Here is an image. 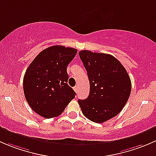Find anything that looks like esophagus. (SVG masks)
Wrapping results in <instances>:
<instances>
[{
  "label": "esophagus",
  "instance_id": "1",
  "mask_svg": "<svg viewBox=\"0 0 156 156\" xmlns=\"http://www.w3.org/2000/svg\"><path fill=\"white\" fill-rule=\"evenodd\" d=\"M74 90H75V91L76 93H78V86H75V87H74Z\"/></svg>",
  "mask_w": 156,
  "mask_h": 156
}]
</instances>
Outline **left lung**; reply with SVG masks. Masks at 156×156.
Returning <instances> with one entry per match:
<instances>
[{
    "label": "left lung",
    "mask_w": 156,
    "mask_h": 156,
    "mask_svg": "<svg viewBox=\"0 0 156 156\" xmlns=\"http://www.w3.org/2000/svg\"><path fill=\"white\" fill-rule=\"evenodd\" d=\"M79 56L87 72L90 94L78 104L87 119L103 123L117 115L127 103L131 91L130 77L112 55L84 50Z\"/></svg>",
    "instance_id": "obj_1"
}]
</instances>
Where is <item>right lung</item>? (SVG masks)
Listing matches in <instances>:
<instances>
[{"mask_svg": "<svg viewBox=\"0 0 156 156\" xmlns=\"http://www.w3.org/2000/svg\"><path fill=\"white\" fill-rule=\"evenodd\" d=\"M76 49L55 45L42 50L28 67L23 78L25 97L34 112L46 119L62 114L75 98L67 84V66Z\"/></svg>", "mask_w": 156, "mask_h": 156, "instance_id": "right-lung-1", "label": "right lung"}]
</instances>
